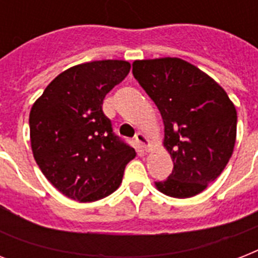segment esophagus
Here are the masks:
<instances>
[{"mask_svg":"<svg viewBox=\"0 0 258 258\" xmlns=\"http://www.w3.org/2000/svg\"><path fill=\"white\" fill-rule=\"evenodd\" d=\"M135 141H137L138 145L141 146V149H143L145 151H147V150L150 149V142H149V139L146 138L145 134L138 133L137 135H135Z\"/></svg>","mask_w":258,"mask_h":258,"instance_id":"1","label":"esophagus"}]
</instances>
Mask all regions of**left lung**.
Listing matches in <instances>:
<instances>
[{"mask_svg":"<svg viewBox=\"0 0 258 258\" xmlns=\"http://www.w3.org/2000/svg\"><path fill=\"white\" fill-rule=\"evenodd\" d=\"M133 75L161 112L163 145L174 162L167 179L155 186L174 198L200 194L232 157L236 107L218 83L180 58L137 60Z\"/></svg>","mask_w":258,"mask_h":258,"instance_id":"obj_1","label":"left lung"}]
</instances>
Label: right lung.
<instances>
[{
    "instance_id": "obj_1",
    "label": "right lung",
    "mask_w": 258,
    "mask_h": 258,
    "mask_svg": "<svg viewBox=\"0 0 258 258\" xmlns=\"http://www.w3.org/2000/svg\"><path fill=\"white\" fill-rule=\"evenodd\" d=\"M130 62L75 66L50 82L29 113L33 157L46 179L68 198L93 202L112 194L137 153L115 135L103 100L124 80Z\"/></svg>"
}]
</instances>
